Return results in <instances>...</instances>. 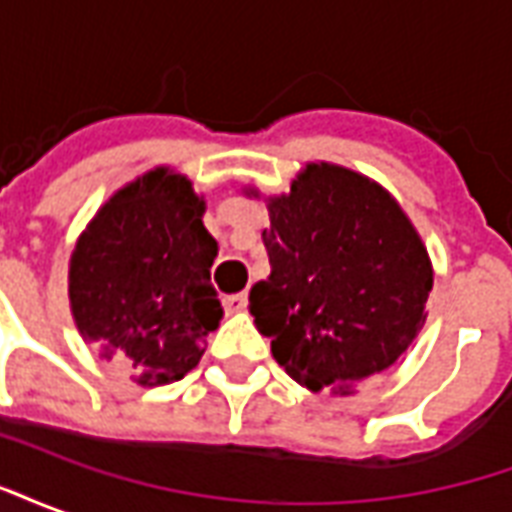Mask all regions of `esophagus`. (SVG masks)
I'll list each match as a JSON object with an SVG mask.
<instances>
[{
    "label": "esophagus",
    "mask_w": 512,
    "mask_h": 512,
    "mask_svg": "<svg viewBox=\"0 0 512 512\" xmlns=\"http://www.w3.org/2000/svg\"><path fill=\"white\" fill-rule=\"evenodd\" d=\"M222 304L227 312H244L246 310V293H230V296H224Z\"/></svg>",
    "instance_id": "obj_1"
}]
</instances>
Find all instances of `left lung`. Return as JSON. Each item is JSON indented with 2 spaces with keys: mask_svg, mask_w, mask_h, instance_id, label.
Returning <instances> with one entry per match:
<instances>
[{
  "mask_svg": "<svg viewBox=\"0 0 512 512\" xmlns=\"http://www.w3.org/2000/svg\"><path fill=\"white\" fill-rule=\"evenodd\" d=\"M246 197H260L246 186ZM271 274L249 290L257 332L307 389L354 395L425 326L433 263L400 202L362 172L312 161L266 197Z\"/></svg>",
  "mask_w": 512,
  "mask_h": 512,
  "instance_id": "left-lung-1",
  "label": "left lung"
}]
</instances>
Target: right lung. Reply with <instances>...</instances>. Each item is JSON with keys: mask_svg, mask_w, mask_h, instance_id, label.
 Wrapping results in <instances>:
<instances>
[{"mask_svg": "<svg viewBox=\"0 0 512 512\" xmlns=\"http://www.w3.org/2000/svg\"><path fill=\"white\" fill-rule=\"evenodd\" d=\"M191 180L156 167L98 208L71 252L68 299L84 343L139 386L180 381L219 329L211 285L219 244Z\"/></svg>", "mask_w": 512, "mask_h": 512, "instance_id": "obj_1", "label": "right lung"}]
</instances>
